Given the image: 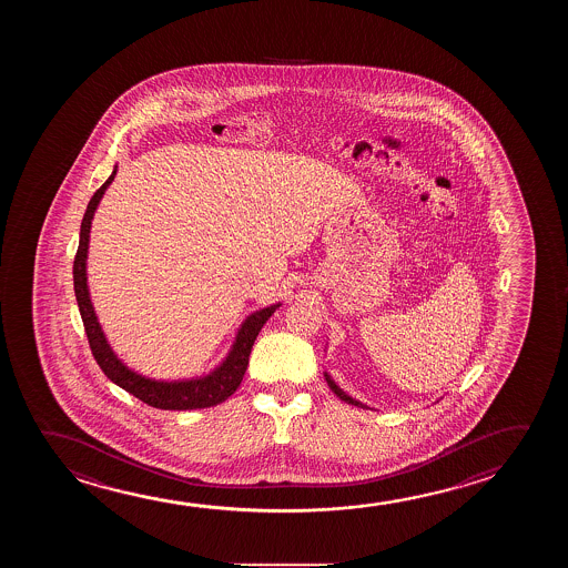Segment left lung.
Segmentation results:
<instances>
[{
    "instance_id": "8db88e82",
    "label": "left lung",
    "mask_w": 568,
    "mask_h": 568,
    "mask_svg": "<svg viewBox=\"0 0 568 568\" xmlns=\"http://www.w3.org/2000/svg\"><path fill=\"white\" fill-rule=\"evenodd\" d=\"M324 377H326V383H328V387L332 388V393H334L336 396H339L344 403L354 404V406H359V408H367L365 404L357 403V400H354L352 396H347L346 393L342 390V388L337 387L336 383H334V381H332L328 375H324Z\"/></svg>"
}]
</instances>
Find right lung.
Returning a JSON list of instances; mask_svg holds the SVG:
<instances>
[{
    "instance_id": "obj_1",
    "label": "right lung",
    "mask_w": 568,
    "mask_h": 568,
    "mask_svg": "<svg viewBox=\"0 0 568 568\" xmlns=\"http://www.w3.org/2000/svg\"><path fill=\"white\" fill-rule=\"evenodd\" d=\"M116 170L109 175V180L99 187L83 214L82 229H80V244L74 257V291L75 301L82 314L83 328L88 334L90 349L101 371L111 378L115 385L124 388L126 393L136 396L142 403L162 408V410H195V408H211L216 404L224 403L229 396L236 393L242 383V377L247 369V359L252 354L255 337L263 328V324L270 321L280 305L267 306L263 311L247 316L242 324L236 344L232 347L226 362L222 363L219 369L211 373L209 377L195 378V381H180V383H160L152 378L140 377L134 371L126 369L123 363L116 359L111 352L108 339L101 332L98 316L91 306L90 291H88V277H85V257H88V242H90L91 219L98 209V203L109 187V183L115 180Z\"/></svg>"
}]
</instances>
